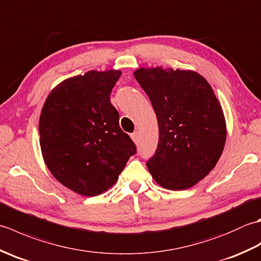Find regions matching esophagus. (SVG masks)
<instances>
[{
    "instance_id": "obj_1",
    "label": "esophagus",
    "mask_w": 261,
    "mask_h": 261,
    "mask_svg": "<svg viewBox=\"0 0 261 261\" xmlns=\"http://www.w3.org/2000/svg\"><path fill=\"white\" fill-rule=\"evenodd\" d=\"M131 139L134 140L135 143H138V141H139V134H138V131L134 132V134H131Z\"/></svg>"
}]
</instances>
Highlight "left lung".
Wrapping results in <instances>:
<instances>
[{"label":"left lung","mask_w":261,"mask_h":261,"mask_svg":"<svg viewBox=\"0 0 261 261\" xmlns=\"http://www.w3.org/2000/svg\"><path fill=\"white\" fill-rule=\"evenodd\" d=\"M134 75L158 121L159 141L147 162L149 173L167 190L196 185L215 167L226 140L225 118L212 87L194 70L140 67Z\"/></svg>","instance_id":"8db88e82"}]
</instances>
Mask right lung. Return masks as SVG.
Returning <instances> with one entry per match:
<instances>
[{"label": "right lung", "instance_id": "obj_1", "mask_svg": "<svg viewBox=\"0 0 261 261\" xmlns=\"http://www.w3.org/2000/svg\"><path fill=\"white\" fill-rule=\"evenodd\" d=\"M122 71L90 70L54 87L39 135L43 162L60 184L83 196L107 192L136 153L110 95Z\"/></svg>", "mask_w": 261, "mask_h": 261}]
</instances>
